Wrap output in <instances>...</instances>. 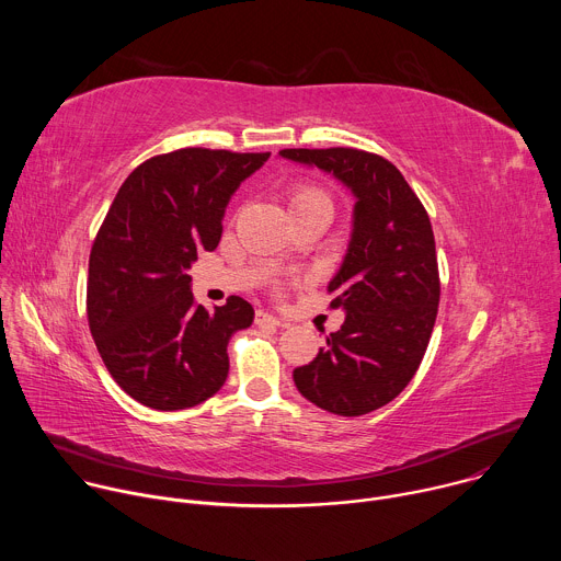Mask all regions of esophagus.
I'll return each mask as SVG.
<instances>
[{"label": "esophagus", "instance_id": "obj_1", "mask_svg": "<svg viewBox=\"0 0 561 561\" xmlns=\"http://www.w3.org/2000/svg\"><path fill=\"white\" fill-rule=\"evenodd\" d=\"M255 322H257V324H273V327H286V322H284V319H279V317H275V314H271V312H266V310H257V312H255Z\"/></svg>", "mask_w": 561, "mask_h": 561}]
</instances>
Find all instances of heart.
<instances>
[{
	"mask_svg": "<svg viewBox=\"0 0 561 561\" xmlns=\"http://www.w3.org/2000/svg\"><path fill=\"white\" fill-rule=\"evenodd\" d=\"M288 206L290 213H308L324 210L333 215V195L314 182H295L288 188Z\"/></svg>",
	"mask_w": 561,
	"mask_h": 561,
	"instance_id": "1",
	"label": "heart"
}]
</instances>
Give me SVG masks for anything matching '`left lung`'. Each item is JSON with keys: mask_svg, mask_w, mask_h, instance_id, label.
I'll return each mask as SVG.
<instances>
[{"mask_svg": "<svg viewBox=\"0 0 561 561\" xmlns=\"http://www.w3.org/2000/svg\"><path fill=\"white\" fill-rule=\"evenodd\" d=\"M282 157L342 180L357 197L346 260L329 284L346 319L317 357L293 370L314 407L357 417L386 407L417 373L439 306L428 213L381 154L359 148H284Z\"/></svg>", "mask_w": 561, "mask_h": 561, "instance_id": "8db88e82", "label": "left lung"}]
</instances>
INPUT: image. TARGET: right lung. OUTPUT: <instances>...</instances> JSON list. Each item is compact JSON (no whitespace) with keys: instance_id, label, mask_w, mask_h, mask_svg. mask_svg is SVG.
<instances>
[{"instance_id":"add662e5","label":"right lung","mask_w":561,"mask_h":561,"mask_svg":"<svg viewBox=\"0 0 561 561\" xmlns=\"http://www.w3.org/2000/svg\"><path fill=\"white\" fill-rule=\"evenodd\" d=\"M271 152L180 148L139 164L113 199L91 249L87 312L95 346L139 404L182 411L228 377V340L253 324L230 295L208 312L188 268L215 251L230 195Z\"/></svg>"}]
</instances>
